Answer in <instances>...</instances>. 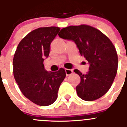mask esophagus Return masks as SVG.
Masks as SVG:
<instances>
[{"instance_id": "esophagus-1", "label": "esophagus", "mask_w": 127, "mask_h": 127, "mask_svg": "<svg viewBox=\"0 0 127 127\" xmlns=\"http://www.w3.org/2000/svg\"><path fill=\"white\" fill-rule=\"evenodd\" d=\"M65 72H66V76H69L73 73V70L69 69H65Z\"/></svg>"}]
</instances>
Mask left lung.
<instances>
[{
    "label": "left lung",
    "instance_id": "1",
    "mask_svg": "<svg viewBox=\"0 0 127 127\" xmlns=\"http://www.w3.org/2000/svg\"><path fill=\"white\" fill-rule=\"evenodd\" d=\"M58 35L73 41L90 65L85 74L74 70L81 78L76 87L78 96L93 101L103 96L112 86L118 68V56L111 41L101 31L87 25L63 28Z\"/></svg>",
    "mask_w": 127,
    "mask_h": 127
}]
</instances>
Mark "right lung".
<instances>
[{"label": "right lung", "instance_id": "1", "mask_svg": "<svg viewBox=\"0 0 127 127\" xmlns=\"http://www.w3.org/2000/svg\"><path fill=\"white\" fill-rule=\"evenodd\" d=\"M58 27L40 28L21 40L13 60L14 78L22 94L40 106L53 104L66 77L63 68L47 71L43 64L50 52V45L58 34Z\"/></svg>", "mask_w": 127, "mask_h": 127}]
</instances>
